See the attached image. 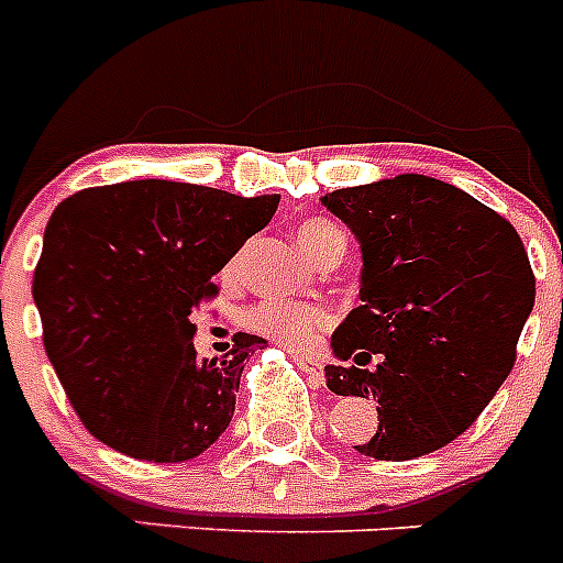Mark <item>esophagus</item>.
Instances as JSON below:
<instances>
[{"label": "esophagus", "instance_id": "1", "mask_svg": "<svg viewBox=\"0 0 563 563\" xmlns=\"http://www.w3.org/2000/svg\"><path fill=\"white\" fill-rule=\"evenodd\" d=\"M290 352H292V357H296L298 366H301V369L310 375V380L316 383V386H321V383H324V366H321V361L312 355H305V352H298V350H290Z\"/></svg>", "mask_w": 563, "mask_h": 563}]
</instances>
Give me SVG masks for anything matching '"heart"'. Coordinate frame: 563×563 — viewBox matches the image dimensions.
<instances>
[{"label": "heart", "instance_id": "b5f03b06", "mask_svg": "<svg viewBox=\"0 0 563 563\" xmlns=\"http://www.w3.org/2000/svg\"><path fill=\"white\" fill-rule=\"evenodd\" d=\"M296 239L316 262H330V258H341L346 253V236L341 228L321 217L301 222ZM242 258L245 253L233 258L228 273H236L242 267ZM242 324L256 335H265L285 346H307L310 341H316L318 332H324L332 324V312L324 305H310V301L265 298V301L247 307Z\"/></svg>", "mask_w": 563, "mask_h": 563}]
</instances>
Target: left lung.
I'll return each mask as SVG.
<instances>
[{
	"instance_id": "1",
	"label": "left lung",
	"mask_w": 563,
	"mask_h": 563,
	"mask_svg": "<svg viewBox=\"0 0 563 563\" xmlns=\"http://www.w3.org/2000/svg\"><path fill=\"white\" fill-rule=\"evenodd\" d=\"M361 242V307L327 386L377 400L372 460H415L474 426L516 363L536 276L516 228L456 186L397 174L321 197ZM375 360L376 366L368 363Z\"/></svg>"
}]
</instances>
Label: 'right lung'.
<instances>
[{"label": "right lung", "mask_w": 563, "mask_h": 563, "mask_svg": "<svg viewBox=\"0 0 563 563\" xmlns=\"http://www.w3.org/2000/svg\"><path fill=\"white\" fill-rule=\"evenodd\" d=\"M278 194L132 180L58 202L33 273V301L67 400L92 437L134 460L186 462L220 440L245 357L265 338L236 332L220 357L194 350L191 312L213 273L258 233Z\"/></svg>", "instance_id": "add662e5"}]
</instances>
